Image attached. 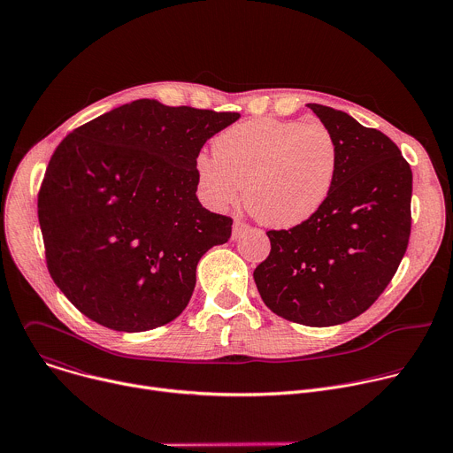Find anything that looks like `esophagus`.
<instances>
[{
  "label": "esophagus",
  "mask_w": 453,
  "mask_h": 453,
  "mask_svg": "<svg viewBox=\"0 0 453 453\" xmlns=\"http://www.w3.org/2000/svg\"><path fill=\"white\" fill-rule=\"evenodd\" d=\"M249 231V226L245 224V222H242V220H234V224H233V240H238L243 233H247Z\"/></svg>",
  "instance_id": "obj_1"
}]
</instances>
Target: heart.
<instances>
[{
    "label": "heart",
    "instance_id": "1",
    "mask_svg": "<svg viewBox=\"0 0 453 453\" xmlns=\"http://www.w3.org/2000/svg\"><path fill=\"white\" fill-rule=\"evenodd\" d=\"M201 154L196 168L203 196L217 210L233 206L243 186L249 213L288 229L326 204L339 170V145L322 123L257 118L233 125Z\"/></svg>",
    "mask_w": 453,
    "mask_h": 453
}]
</instances>
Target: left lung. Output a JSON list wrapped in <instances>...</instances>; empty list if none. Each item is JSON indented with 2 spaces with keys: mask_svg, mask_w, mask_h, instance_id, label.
<instances>
[{
  "mask_svg": "<svg viewBox=\"0 0 453 453\" xmlns=\"http://www.w3.org/2000/svg\"><path fill=\"white\" fill-rule=\"evenodd\" d=\"M308 107L337 140L335 184L311 219L267 233L271 254L254 281L276 315L325 328L364 313L396 274L411 236L412 170L376 128L326 105Z\"/></svg>",
  "mask_w": 453,
  "mask_h": 453,
  "instance_id": "8db88e82",
  "label": "left lung"
}]
</instances>
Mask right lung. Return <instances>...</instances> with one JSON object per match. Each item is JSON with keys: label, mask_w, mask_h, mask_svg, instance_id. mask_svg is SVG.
Listing matches in <instances>:
<instances>
[{"label": "right lung", "mask_w": 453, "mask_h": 453, "mask_svg": "<svg viewBox=\"0 0 453 453\" xmlns=\"http://www.w3.org/2000/svg\"><path fill=\"white\" fill-rule=\"evenodd\" d=\"M238 118L143 98L62 140L37 215L48 271L86 317L134 334L182 313L199 260L229 240L233 226L199 203L196 163Z\"/></svg>", "instance_id": "right-lung-1"}]
</instances>
